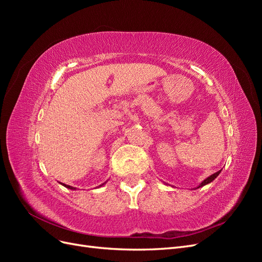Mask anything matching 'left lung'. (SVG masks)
<instances>
[{
    "mask_svg": "<svg viewBox=\"0 0 262 262\" xmlns=\"http://www.w3.org/2000/svg\"><path fill=\"white\" fill-rule=\"evenodd\" d=\"M220 172H221V170H219V171H216L215 173H213V175H211L210 177H208L207 179H205V180H203L202 182H201V185L199 186V187H198V188H200V187H203V186H205V185H208V184H210V182L211 181H213L214 179H215L219 175H220Z\"/></svg>",
    "mask_w": 262,
    "mask_h": 262,
    "instance_id": "left-lung-1",
    "label": "left lung"
}]
</instances>
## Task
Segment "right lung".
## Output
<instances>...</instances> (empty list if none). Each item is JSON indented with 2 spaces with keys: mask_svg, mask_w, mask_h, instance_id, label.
Listing matches in <instances>:
<instances>
[{
  "mask_svg": "<svg viewBox=\"0 0 262 262\" xmlns=\"http://www.w3.org/2000/svg\"><path fill=\"white\" fill-rule=\"evenodd\" d=\"M62 185H63V186H64V187H67V188H69V189H72V190H74V189H75V188H73V187H71V186H69V185H64V184H62ZM102 185H104V184H102ZM102 185H101V186H102Z\"/></svg>",
  "mask_w": 262,
  "mask_h": 262,
  "instance_id": "obj_1",
  "label": "right lung"
}]
</instances>
